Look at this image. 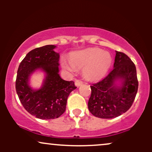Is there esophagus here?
<instances>
[{
    "mask_svg": "<svg viewBox=\"0 0 152 152\" xmlns=\"http://www.w3.org/2000/svg\"><path fill=\"white\" fill-rule=\"evenodd\" d=\"M82 84H83V81H81V80H79V79L75 80V85H76V86L77 87L80 86Z\"/></svg>",
    "mask_w": 152,
    "mask_h": 152,
    "instance_id": "34e87169",
    "label": "esophagus"
}]
</instances>
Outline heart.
<instances>
[{
    "mask_svg": "<svg viewBox=\"0 0 152 152\" xmlns=\"http://www.w3.org/2000/svg\"><path fill=\"white\" fill-rule=\"evenodd\" d=\"M111 56L99 48L74 52L71 54L70 61L62 59L61 65L66 70L74 72L76 69H83L85 77L90 80L102 78L111 65Z\"/></svg>",
    "mask_w": 152,
    "mask_h": 152,
    "instance_id": "b5f03b06",
    "label": "heart"
}]
</instances>
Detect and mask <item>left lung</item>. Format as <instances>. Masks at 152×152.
<instances>
[{
	"mask_svg": "<svg viewBox=\"0 0 152 152\" xmlns=\"http://www.w3.org/2000/svg\"><path fill=\"white\" fill-rule=\"evenodd\" d=\"M118 79H122L121 87L115 83ZM138 86L135 64L125 53L116 51L112 71L91 86L88 110L99 118L117 117L130 109L137 95Z\"/></svg>",
	"mask_w": 152,
	"mask_h": 152,
	"instance_id": "8db88e82",
	"label": "left lung"
}]
</instances>
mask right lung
<instances>
[{
	"label": "right lung",
	"instance_id": "right-lung-1",
	"mask_svg": "<svg viewBox=\"0 0 152 152\" xmlns=\"http://www.w3.org/2000/svg\"><path fill=\"white\" fill-rule=\"evenodd\" d=\"M53 45L36 48L27 53L17 71L15 89L26 111L41 119L58 118L66 111L67 99L76 89L74 82L62 79L58 74L59 54ZM38 68L47 76L40 90H33L28 85L30 75Z\"/></svg>",
	"mask_w": 152,
	"mask_h": 152
}]
</instances>
